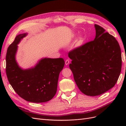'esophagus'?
<instances>
[{"label":"esophagus","mask_w":126,"mask_h":126,"mask_svg":"<svg viewBox=\"0 0 126 126\" xmlns=\"http://www.w3.org/2000/svg\"><path fill=\"white\" fill-rule=\"evenodd\" d=\"M69 63H70L69 60V59H67V60L65 61V64H66V65H68V64Z\"/></svg>","instance_id":"34e87169"}]
</instances>
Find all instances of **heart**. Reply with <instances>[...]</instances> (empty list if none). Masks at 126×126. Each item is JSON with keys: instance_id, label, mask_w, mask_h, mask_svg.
<instances>
[{"instance_id": "heart-1", "label": "heart", "mask_w": 126, "mask_h": 126, "mask_svg": "<svg viewBox=\"0 0 126 126\" xmlns=\"http://www.w3.org/2000/svg\"><path fill=\"white\" fill-rule=\"evenodd\" d=\"M83 38H82V37L80 38L79 40H78V45L81 44L83 43Z\"/></svg>"}]
</instances>
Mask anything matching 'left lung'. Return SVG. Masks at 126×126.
Instances as JSON below:
<instances>
[{
  "label": "left lung",
  "mask_w": 126,
  "mask_h": 126,
  "mask_svg": "<svg viewBox=\"0 0 126 126\" xmlns=\"http://www.w3.org/2000/svg\"><path fill=\"white\" fill-rule=\"evenodd\" d=\"M94 40L68 53L69 67L78 88L87 96H96L115 85L122 65L121 49L113 36L95 24Z\"/></svg>",
  "instance_id": "left-lung-1"
}]
</instances>
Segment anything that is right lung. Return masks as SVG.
<instances>
[{
    "label": "right lung",
    "instance_id": "right-lung-1",
    "mask_svg": "<svg viewBox=\"0 0 126 126\" xmlns=\"http://www.w3.org/2000/svg\"><path fill=\"white\" fill-rule=\"evenodd\" d=\"M27 33L20 34L9 45L6 54V72L13 88L25 100L35 103L48 101L57 92L59 75L64 65L62 58H44L32 68L22 70L15 60L17 45Z\"/></svg>",
    "mask_w": 126,
    "mask_h": 126
}]
</instances>
